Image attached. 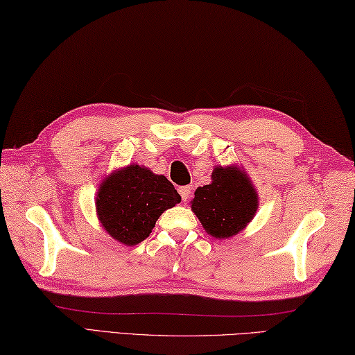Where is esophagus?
Instances as JSON below:
<instances>
[{
  "label": "esophagus",
  "instance_id": "esophagus-1",
  "mask_svg": "<svg viewBox=\"0 0 355 355\" xmlns=\"http://www.w3.org/2000/svg\"><path fill=\"white\" fill-rule=\"evenodd\" d=\"M179 194H180V198H182L184 202L188 200V199H190V196H191V187H188V185L180 187L179 188Z\"/></svg>",
  "mask_w": 355,
  "mask_h": 355
}]
</instances>
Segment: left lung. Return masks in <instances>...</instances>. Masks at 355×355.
I'll return each mask as SVG.
<instances>
[{
	"instance_id": "1",
	"label": "left lung",
	"mask_w": 355,
	"mask_h": 355,
	"mask_svg": "<svg viewBox=\"0 0 355 355\" xmlns=\"http://www.w3.org/2000/svg\"><path fill=\"white\" fill-rule=\"evenodd\" d=\"M211 179L194 191L191 209L209 234L231 237L254 218L257 194L248 176L236 167H216Z\"/></svg>"
}]
</instances>
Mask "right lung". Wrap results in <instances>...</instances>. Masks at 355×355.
I'll return each instance as SVG.
<instances>
[{
  "label": "right lung",
  "mask_w": 355,
  "mask_h": 355,
  "mask_svg": "<svg viewBox=\"0 0 355 355\" xmlns=\"http://www.w3.org/2000/svg\"><path fill=\"white\" fill-rule=\"evenodd\" d=\"M180 202L165 176L139 165H128L104 179L96 198V211L104 230L124 245L148 237L165 209Z\"/></svg>",
  "instance_id": "right-lung-1"
}]
</instances>
